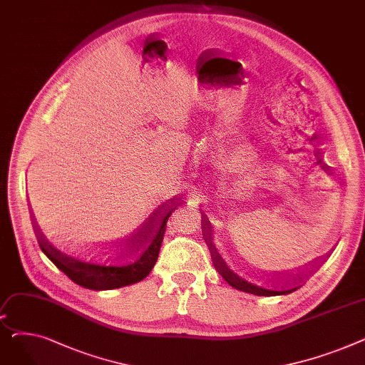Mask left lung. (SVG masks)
I'll list each match as a JSON object with an SVG mask.
<instances>
[{
  "mask_svg": "<svg viewBox=\"0 0 365 365\" xmlns=\"http://www.w3.org/2000/svg\"><path fill=\"white\" fill-rule=\"evenodd\" d=\"M202 215V212H201ZM217 263V262H216ZM217 267L219 274L226 279L227 284H231L232 287H235L237 290H241V292H245V293H253V294H257V296H269V294H289L292 292H296L300 285L297 287H293V289H289V290H284V292H274V290H267V289H263V287H259L256 284H252L248 282L245 279H242L241 277H238L234 271L229 269V267L226 266V263L222 264V269L220 270L217 264H215Z\"/></svg>",
  "mask_w": 365,
  "mask_h": 365,
  "instance_id": "left-lung-1",
  "label": "left lung"
}]
</instances>
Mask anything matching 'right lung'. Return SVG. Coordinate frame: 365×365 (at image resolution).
Returning a JSON list of instances; mask_svg holds the SVG:
<instances>
[{
	"mask_svg": "<svg viewBox=\"0 0 365 365\" xmlns=\"http://www.w3.org/2000/svg\"><path fill=\"white\" fill-rule=\"evenodd\" d=\"M178 205L173 207L170 212L163 217L161 225L158 226V229L155 231V234H153L152 240L149 241L145 250L134 252L131 255V257L125 263H121V264H105V263H99L94 260L86 262V260H80L75 257H69V256L61 253L59 250H56V248H53L51 245H47V242L43 241V238H44L43 232L38 231L40 227H38L36 225H35L36 226L35 232H36L38 242H40V247L44 252V255L75 284H78L88 290H99V292L120 289V287L139 282L149 275V272L152 271V267H153V264H155L158 255H160V247H161V242L164 238L167 220H168L173 210H175ZM31 213H32V216H31L32 223H36L32 208H31Z\"/></svg>",
	"mask_w": 365,
	"mask_h": 365,
	"instance_id": "add662e5",
	"label": "right lung"
}]
</instances>
